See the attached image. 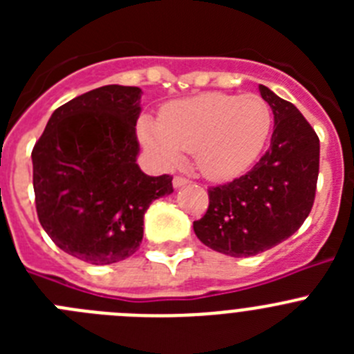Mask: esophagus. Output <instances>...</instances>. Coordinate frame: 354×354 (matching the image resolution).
Wrapping results in <instances>:
<instances>
[{
    "instance_id": "1",
    "label": "esophagus",
    "mask_w": 354,
    "mask_h": 354,
    "mask_svg": "<svg viewBox=\"0 0 354 354\" xmlns=\"http://www.w3.org/2000/svg\"><path fill=\"white\" fill-rule=\"evenodd\" d=\"M187 183H189V180H187V179H184V177H174V180H171V184H174V187H175V189H179V187L186 186Z\"/></svg>"
}]
</instances>
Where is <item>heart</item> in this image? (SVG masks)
I'll return each instance as SVG.
<instances>
[{"mask_svg":"<svg viewBox=\"0 0 354 354\" xmlns=\"http://www.w3.org/2000/svg\"><path fill=\"white\" fill-rule=\"evenodd\" d=\"M273 127L270 104L255 95L209 92L175 101L161 120L142 117L138 136L162 167H175L193 152L209 180H232L255 165Z\"/></svg>","mask_w":354,"mask_h":354,"instance_id":"b5f03b06","label":"heart"}]
</instances>
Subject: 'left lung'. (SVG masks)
<instances>
[{
    "instance_id": "1",
    "label": "left lung",
    "mask_w": 354,
    "mask_h": 354,
    "mask_svg": "<svg viewBox=\"0 0 354 354\" xmlns=\"http://www.w3.org/2000/svg\"><path fill=\"white\" fill-rule=\"evenodd\" d=\"M274 117L271 145L246 175L209 187L204 218L193 230L205 246L253 257L286 241L310 214L319 175V138L299 109L259 84Z\"/></svg>"
}]
</instances>
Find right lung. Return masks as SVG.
Here are the masks:
<instances>
[{
    "label": "right lung",
    "instance_id": "obj_1",
    "mask_svg": "<svg viewBox=\"0 0 354 354\" xmlns=\"http://www.w3.org/2000/svg\"><path fill=\"white\" fill-rule=\"evenodd\" d=\"M138 86L108 84L55 109L33 147L39 221L58 248L95 266L131 257L143 239V216L174 193L170 175L138 167Z\"/></svg>",
    "mask_w": 354,
    "mask_h": 354
}]
</instances>
